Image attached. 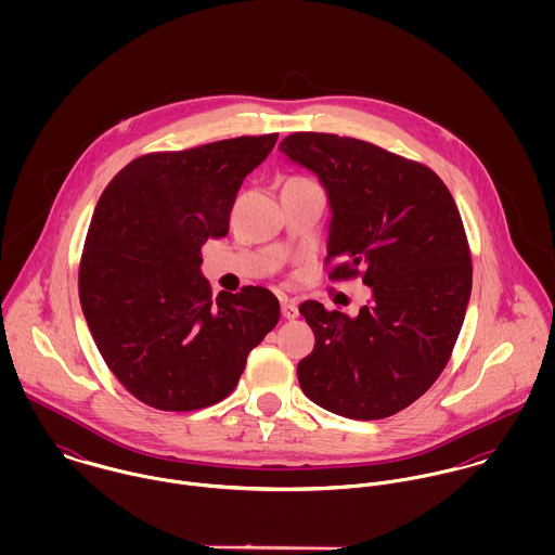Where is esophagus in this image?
<instances>
[{
  "mask_svg": "<svg viewBox=\"0 0 555 555\" xmlns=\"http://www.w3.org/2000/svg\"><path fill=\"white\" fill-rule=\"evenodd\" d=\"M282 317L286 320H295L299 317V308L295 301H288V299H282Z\"/></svg>",
  "mask_w": 555,
  "mask_h": 555,
  "instance_id": "1",
  "label": "esophagus"
}]
</instances>
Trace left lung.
Listing matches in <instances>:
<instances>
[{"instance_id": "obj_1", "label": "left lung", "mask_w": 555, "mask_h": 555, "mask_svg": "<svg viewBox=\"0 0 555 555\" xmlns=\"http://www.w3.org/2000/svg\"><path fill=\"white\" fill-rule=\"evenodd\" d=\"M280 150L328 194V280L372 288L357 317L299 306L317 335L299 385L333 414L387 418L438 380L462 331L473 258L460 209L431 168L359 139L295 132Z\"/></svg>"}]
</instances>
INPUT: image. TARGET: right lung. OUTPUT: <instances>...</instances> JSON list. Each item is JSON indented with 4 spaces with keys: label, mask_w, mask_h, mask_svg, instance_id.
I'll return each instance as SVG.
<instances>
[{
    "label": "right lung",
    "mask_w": 555,
    "mask_h": 555,
    "mask_svg": "<svg viewBox=\"0 0 555 555\" xmlns=\"http://www.w3.org/2000/svg\"><path fill=\"white\" fill-rule=\"evenodd\" d=\"M278 134L132 159L104 188L80 256L91 337L139 401L188 412L231 396L254 346L280 320L262 286L211 297L201 247L229 233L238 188Z\"/></svg>",
    "instance_id": "right-lung-1"
}]
</instances>
